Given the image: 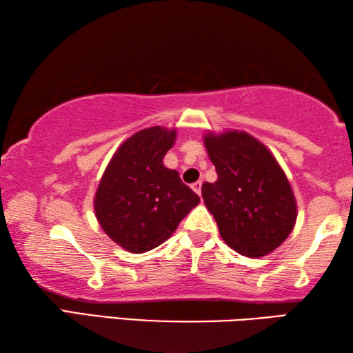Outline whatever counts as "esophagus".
<instances>
[{
	"label": "esophagus",
	"instance_id": "34e87169",
	"mask_svg": "<svg viewBox=\"0 0 353 353\" xmlns=\"http://www.w3.org/2000/svg\"><path fill=\"white\" fill-rule=\"evenodd\" d=\"M191 188H193V191L196 194H199L201 196V190H202V182L201 181H198V182H194L193 185H191Z\"/></svg>",
	"mask_w": 353,
	"mask_h": 353
}]
</instances>
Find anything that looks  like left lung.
Instances as JSON below:
<instances>
[{"label":"left lung","mask_w":353,"mask_h":353,"mask_svg":"<svg viewBox=\"0 0 353 353\" xmlns=\"http://www.w3.org/2000/svg\"><path fill=\"white\" fill-rule=\"evenodd\" d=\"M204 145L218 181L202 185L221 238L250 259L272 252L291 234L297 205L291 185L263 143L238 130L207 134Z\"/></svg>","instance_id":"8db88e82"}]
</instances>
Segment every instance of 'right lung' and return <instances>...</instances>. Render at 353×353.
Masks as SVG:
<instances>
[{"mask_svg":"<svg viewBox=\"0 0 353 353\" xmlns=\"http://www.w3.org/2000/svg\"><path fill=\"white\" fill-rule=\"evenodd\" d=\"M176 130L143 129L118 148L94 194V213L113 241L132 254L157 248L174 234L199 196L163 165Z\"/></svg>","mask_w":353,"mask_h":353,"instance_id":"right-lung-1","label":"right lung"}]
</instances>
